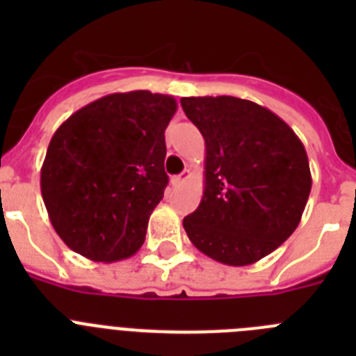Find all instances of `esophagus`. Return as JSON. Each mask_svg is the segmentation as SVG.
<instances>
[{
  "instance_id": "1",
  "label": "esophagus",
  "mask_w": 356,
  "mask_h": 356,
  "mask_svg": "<svg viewBox=\"0 0 356 356\" xmlns=\"http://www.w3.org/2000/svg\"><path fill=\"white\" fill-rule=\"evenodd\" d=\"M188 178H191V171H184V172H181V175L175 176V178H172V180H171V184L175 185V187H178V185L185 184V181H187Z\"/></svg>"
}]
</instances>
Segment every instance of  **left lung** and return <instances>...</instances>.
Listing matches in <instances>:
<instances>
[{"label":"left lung","instance_id":"1","mask_svg":"<svg viewBox=\"0 0 356 356\" xmlns=\"http://www.w3.org/2000/svg\"><path fill=\"white\" fill-rule=\"evenodd\" d=\"M205 139V191L184 219L194 246L216 262L250 266L282 246L312 188L303 143L266 106L234 96L181 97Z\"/></svg>","mask_w":356,"mask_h":356}]
</instances>
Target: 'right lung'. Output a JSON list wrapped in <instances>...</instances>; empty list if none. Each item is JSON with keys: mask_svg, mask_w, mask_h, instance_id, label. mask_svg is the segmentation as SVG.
Returning a JSON list of instances; mask_svg holds the SVG:
<instances>
[{"mask_svg": "<svg viewBox=\"0 0 356 356\" xmlns=\"http://www.w3.org/2000/svg\"><path fill=\"white\" fill-rule=\"evenodd\" d=\"M168 94L131 90L76 110L49 140L40 193L58 237L85 259L118 262L140 250L163 197Z\"/></svg>", "mask_w": 356, "mask_h": 356, "instance_id": "add662e5", "label": "right lung"}]
</instances>
